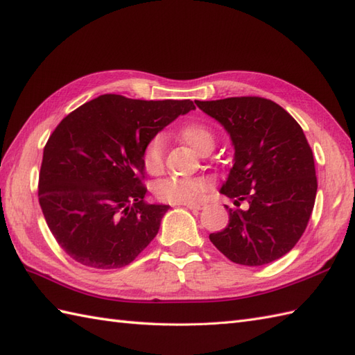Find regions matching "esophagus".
I'll use <instances>...</instances> for the list:
<instances>
[{
	"instance_id": "1",
	"label": "esophagus",
	"mask_w": 355,
	"mask_h": 355,
	"mask_svg": "<svg viewBox=\"0 0 355 355\" xmlns=\"http://www.w3.org/2000/svg\"><path fill=\"white\" fill-rule=\"evenodd\" d=\"M186 207L189 210H202L205 207V204L202 202H198V204H186Z\"/></svg>"
}]
</instances>
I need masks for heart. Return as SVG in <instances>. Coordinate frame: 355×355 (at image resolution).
Masks as SVG:
<instances>
[{
    "label": "heart",
    "instance_id": "b5f03b06",
    "mask_svg": "<svg viewBox=\"0 0 355 355\" xmlns=\"http://www.w3.org/2000/svg\"><path fill=\"white\" fill-rule=\"evenodd\" d=\"M178 135L186 145L196 153L211 150L215 145V133L207 123L200 121L186 122L180 127ZM163 137L154 136L144 148L142 163L144 168L151 175H159L163 171ZM209 189L207 180L204 178H180L166 177L157 181L154 186V195L157 200L169 204H189L196 201Z\"/></svg>",
    "mask_w": 355,
    "mask_h": 355
}]
</instances>
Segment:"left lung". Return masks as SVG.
<instances>
[{
	"label": "left lung",
	"instance_id": "8db88e82",
	"mask_svg": "<svg viewBox=\"0 0 355 355\" xmlns=\"http://www.w3.org/2000/svg\"><path fill=\"white\" fill-rule=\"evenodd\" d=\"M232 139L234 164L220 193L232 198L228 225L210 242L239 265L263 266L289 252L306 232L318 180L300 123L260 96L195 101ZM245 209H241L240 204Z\"/></svg>",
	"mask_w": 355,
	"mask_h": 355
}]
</instances>
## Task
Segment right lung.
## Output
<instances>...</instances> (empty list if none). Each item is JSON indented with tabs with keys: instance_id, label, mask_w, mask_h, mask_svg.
I'll return each instance as SVG.
<instances>
[{
	"instance_id": "obj_1",
	"label": "right lung",
	"mask_w": 355,
	"mask_h": 355,
	"mask_svg": "<svg viewBox=\"0 0 355 355\" xmlns=\"http://www.w3.org/2000/svg\"><path fill=\"white\" fill-rule=\"evenodd\" d=\"M191 100L101 95L69 113L44 148L39 204L57 243L94 269L130 265L157 236L169 205L148 204L145 145Z\"/></svg>"
}]
</instances>
